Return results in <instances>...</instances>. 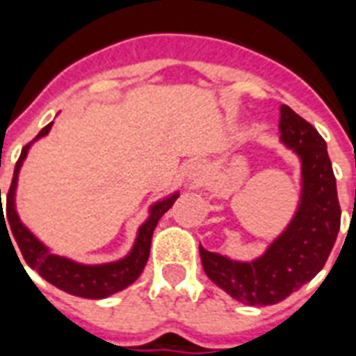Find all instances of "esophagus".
<instances>
[{"label":"esophagus","instance_id":"obj_1","mask_svg":"<svg viewBox=\"0 0 356 356\" xmlns=\"http://www.w3.org/2000/svg\"><path fill=\"white\" fill-rule=\"evenodd\" d=\"M188 177L193 179L194 183H200L202 179H204V168H202L200 163H194L193 168H191V173H188Z\"/></svg>","mask_w":356,"mask_h":356}]
</instances>
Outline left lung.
Instances as JSON below:
<instances>
[{
  "mask_svg": "<svg viewBox=\"0 0 356 356\" xmlns=\"http://www.w3.org/2000/svg\"><path fill=\"white\" fill-rule=\"evenodd\" d=\"M280 140L299 156L301 198L286 231L254 261H232L200 246L206 275L248 305H275L324 267L339 232L341 209L326 143L290 106H280Z\"/></svg>",
  "mask_w": 356,
  "mask_h": 356,
  "instance_id": "left-lung-1",
  "label": "left lung"
}]
</instances>
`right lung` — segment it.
<instances>
[{
  "label": "right lung",
  "mask_w": 356,
  "mask_h": 356,
  "mask_svg": "<svg viewBox=\"0 0 356 356\" xmlns=\"http://www.w3.org/2000/svg\"><path fill=\"white\" fill-rule=\"evenodd\" d=\"M51 124L43 127L42 131L35 135V139H42L49 133ZM28 143L26 147L22 148L20 158L17 165H15V173H13L11 186L7 193V202H5V216L3 206H1V188H0V229L5 227L7 236L12 234L9 240H15L17 246L20 248V254L24 257V261L28 263V267L38 270V275L43 276L47 282L53 286H57L58 290L72 293L78 298L88 299H102L108 298L116 291L124 290L129 284H133L139 275L143 273V268L148 261V254H150V242H152V232H154L156 225L160 221V217L168 211V209L175 204L179 198V193H173L168 198L156 202L150 206V216L145 223L139 227L137 238L133 244L131 252L112 263H102V265H83V263H76L68 257H60V255L53 254L49 248L45 246L43 242L35 238L32 232L28 231L26 227L20 221L17 208H15V193H17V183H19V171L22 168V162L26 160V154L30 147L34 145ZM10 225V229H6V225ZM13 246V242H11ZM15 250V246H13ZM17 254V252H15ZM19 257V255H17ZM20 261V259H19ZM22 265V263H20ZM26 270V268H24Z\"/></svg>",
  "instance_id": "obj_1"
}]
</instances>
